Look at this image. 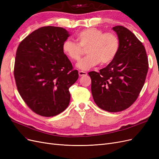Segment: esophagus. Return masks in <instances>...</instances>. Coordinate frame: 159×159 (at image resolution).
<instances>
[{"label": "esophagus", "instance_id": "34e87169", "mask_svg": "<svg viewBox=\"0 0 159 159\" xmlns=\"http://www.w3.org/2000/svg\"><path fill=\"white\" fill-rule=\"evenodd\" d=\"M78 74H79V75L81 77V76H84V75H86L88 74V73L87 72H85V71H80L79 72H78Z\"/></svg>", "mask_w": 159, "mask_h": 159}]
</instances>
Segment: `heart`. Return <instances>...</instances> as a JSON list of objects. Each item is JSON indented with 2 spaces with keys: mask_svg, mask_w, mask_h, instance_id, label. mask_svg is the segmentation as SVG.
<instances>
[{
  "mask_svg": "<svg viewBox=\"0 0 159 159\" xmlns=\"http://www.w3.org/2000/svg\"><path fill=\"white\" fill-rule=\"evenodd\" d=\"M79 43L70 39L66 40L62 44L64 54L71 61H78L83 48H88L87 56L81 59L76 66L85 71L101 63L106 65L111 62L119 49L117 36L112 32H104L102 30L91 27L81 30L77 34Z\"/></svg>",
  "mask_w": 159,
  "mask_h": 159,
  "instance_id": "obj_1",
  "label": "heart"
}]
</instances>
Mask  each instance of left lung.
Segmentation results:
<instances>
[{"instance_id": "obj_1", "label": "left lung", "mask_w": 159, "mask_h": 159, "mask_svg": "<svg viewBox=\"0 0 159 159\" xmlns=\"http://www.w3.org/2000/svg\"><path fill=\"white\" fill-rule=\"evenodd\" d=\"M113 30L119 40L117 56L99 72L88 74L96 105L109 112H119L137 99L145 84L148 62L145 47L133 32L122 26Z\"/></svg>"}]
</instances>
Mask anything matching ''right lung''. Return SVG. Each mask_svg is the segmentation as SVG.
I'll use <instances>...</instances> for the list:
<instances>
[{
	"instance_id": "1",
	"label": "right lung",
	"mask_w": 159,
	"mask_h": 159,
	"mask_svg": "<svg viewBox=\"0 0 159 159\" xmlns=\"http://www.w3.org/2000/svg\"><path fill=\"white\" fill-rule=\"evenodd\" d=\"M70 35L63 28L44 26L27 36L17 48L14 75L18 91L41 116L64 111L70 103L69 88L78 79V70L62 51Z\"/></svg>"
}]
</instances>
